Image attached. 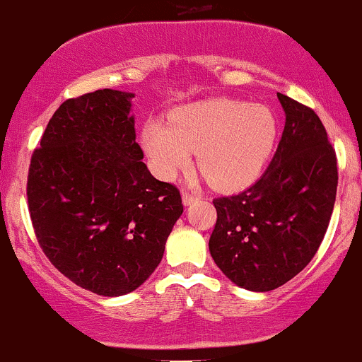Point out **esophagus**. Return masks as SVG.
I'll return each mask as SVG.
<instances>
[{
  "mask_svg": "<svg viewBox=\"0 0 362 362\" xmlns=\"http://www.w3.org/2000/svg\"><path fill=\"white\" fill-rule=\"evenodd\" d=\"M197 200H198L197 195H193V193H189V192H182V204L185 205L193 204V202H197Z\"/></svg>",
  "mask_w": 362,
  "mask_h": 362,
  "instance_id": "1",
  "label": "esophagus"
}]
</instances>
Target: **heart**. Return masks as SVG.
<instances>
[{
	"label": "heart",
	"mask_w": 362,
	"mask_h": 362,
	"mask_svg": "<svg viewBox=\"0 0 362 362\" xmlns=\"http://www.w3.org/2000/svg\"><path fill=\"white\" fill-rule=\"evenodd\" d=\"M276 119L262 105L236 100H205L181 107L169 117L148 120L143 146L153 173L174 180L189 164L197 165L211 186L236 189L259 176L276 141Z\"/></svg>",
	"instance_id": "obj_1"
}]
</instances>
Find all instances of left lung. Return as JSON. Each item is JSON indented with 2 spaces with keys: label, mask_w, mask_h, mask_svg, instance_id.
<instances>
[{
  "label": "left lung",
  "mask_w": 362,
  "mask_h": 362,
  "mask_svg": "<svg viewBox=\"0 0 362 362\" xmlns=\"http://www.w3.org/2000/svg\"><path fill=\"white\" fill-rule=\"evenodd\" d=\"M286 120L273 160L250 188L214 198V262L235 285L278 288L316 255L335 205L337 155L313 108L278 93Z\"/></svg>",
  "instance_id": "left-lung-1"
}]
</instances>
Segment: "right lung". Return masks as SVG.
I'll return each instance as SVG.
<instances>
[{
    "mask_svg": "<svg viewBox=\"0 0 362 362\" xmlns=\"http://www.w3.org/2000/svg\"><path fill=\"white\" fill-rule=\"evenodd\" d=\"M133 93L98 89L58 107L27 177L30 221L49 262L81 288L119 297L160 264L182 214L136 143Z\"/></svg>",
    "mask_w": 362,
    "mask_h": 362,
    "instance_id": "obj_1",
    "label": "right lung"
}]
</instances>
